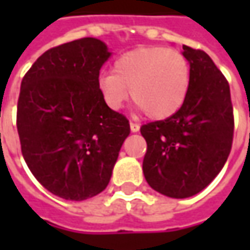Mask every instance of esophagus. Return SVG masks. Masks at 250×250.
Masks as SVG:
<instances>
[{"label":"esophagus","mask_w":250,"mask_h":250,"mask_svg":"<svg viewBox=\"0 0 250 250\" xmlns=\"http://www.w3.org/2000/svg\"><path fill=\"white\" fill-rule=\"evenodd\" d=\"M129 126H130V130H132V132H139V129H140L139 124H135V122H130Z\"/></svg>","instance_id":"obj_1"}]
</instances>
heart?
Masks as SVG:
<instances>
[{
    "label": "heart",
    "instance_id": "b5f03b06",
    "mask_svg": "<svg viewBox=\"0 0 250 250\" xmlns=\"http://www.w3.org/2000/svg\"><path fill=\"white\" fill-rule=\"evenodd\" d=\"M189 84L187 57L166 47H143L122 54L112 65V73L103 72L97 79L101 99L110 108L120 110L132 96L151 120H166L181 110Z\"/></svg>",
    "mask_w": 250,
    "mask_h": 250
}]
</instances>
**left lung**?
<instances>
[{"mask_svg":"<svg viewBox=\"0 0 250 250\" xmlns=\"http://www.w3.org/2000/svg\"><path fill=\"white\" fill-rule=\"evenodd\" d=\"M190 84L181 110L140 128L147 150L143 174L150 187L175 199L199 193L218 175L229 156L234 111L229 84L202 50L182 47Z\"/></svg>","mask_w":250,"mask_h":250,"instance_id":"8db88e82","label":"left lung"}]
</instances>
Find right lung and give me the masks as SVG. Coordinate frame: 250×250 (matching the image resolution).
Masks as SVG:
<instances>
[{"label": "right lung", "instance_id": "obj_1", "mask_svg": "<svg viewBox=\"0 0 250 250\" xmlns=\"http://www.w3.org/2000/svg\"><path fill=\"white\" fill-rule=\"evenodd\" d=\"M110 55L99 39L73 40L47 50L22 79L16 126L23 159L47 190L66 200L107 188L130 132L97 89Z\"/></svg>", "mask_w": 250, "mask_h": 250}]
</instances>
